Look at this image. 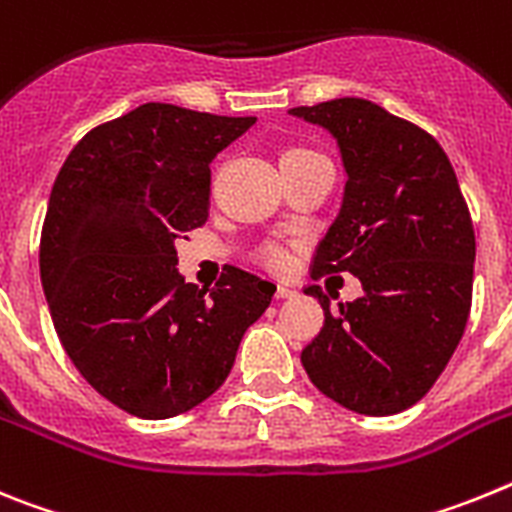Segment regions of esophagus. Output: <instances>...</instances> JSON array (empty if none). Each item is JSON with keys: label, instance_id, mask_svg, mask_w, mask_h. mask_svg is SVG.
<instances>
[{"label": "esophagus", "instance_id": "esophagus-1", "mask_svg": "<svg viewBox=\"0 0 512 512\" xmlns=\"http://www.w3.org/2000/svg\"><path fill=\"white\" fill-rule=\"evenodd\" d=\"M293 296H296V288H288V286L275 288V299H293Z\"/></svg>", "mask_w": 512, "mask_h": 512}]
</instances>
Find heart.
I'll use <instances>...</instances> for the list:
<instances>
[{
    "label": "heart",
    "instance_id": "1",
    "mask_svg": "<svg viewBox=\"0 0 512 512\" xmlns=\"http://www.w3.org/2000/svg\"><path fill=\"white\" fill-rule=\"evenodd\" d=\"M311 154H317V151H311V149H304V146H291V149L283 151V157L281 159H296V157H311ZM260 260L268 265V268L273 270H281L283 265L288 262V255L283 247H278V244H268L265 250L260 252Z\"/></svg>",
    "mask_w": 512,
    "mask_h": 512
}]
</instances>
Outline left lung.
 <instances>
[{
  "label": "left lung",
  "mask_w": 512,
  "mask_h": 512,
  "mask_svg": "<svg viewBox=\"0 0 512 512\" xmlns=\"http://www.w3.org/2000/svg\"><path fill=\"white\" fill-rule=\"evenodd\" d=\"M327 128L348 172L342 208L314 252L311 275L353 273L363 296L337 304L319 286L324 327L301 350L311 384L361 415L420 402L466 330L474 226L441 144L361 97L288 110Z\"/></svg>",
  "instance_id": "1"
}]
</instances>
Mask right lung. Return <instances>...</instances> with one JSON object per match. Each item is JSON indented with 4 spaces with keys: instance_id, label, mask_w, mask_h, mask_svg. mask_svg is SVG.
Masks as SVG:
<instances>
[{
    "instance_id": "right-lung-1",
    "label": "right lung",
    "mask_w": 512,
    "mask_h": 512,
    "mask_svg": "<svg viewBox=\"0 0 512 512\" xmlns=\"http://www.w3.org/2000/svg\"><path fill=\"white\" fill-rule=\"evenodd\" d=\"M257 118L146 102L92 128L53 182L41 281L87 384L144 420L193 410L229 376L275 286L229 268L206 293L175 242L206 224L211 162Z\"/></svg>"
}]
</instances>
